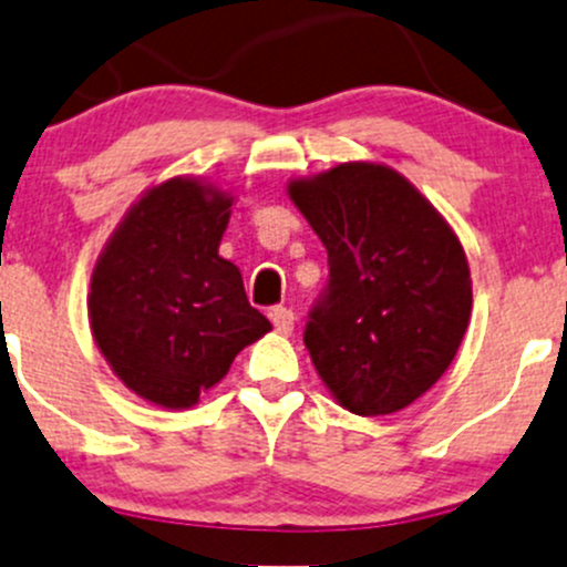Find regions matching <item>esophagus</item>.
<instances>
[{
    "mask_svg": "<svg viewBox=\"0 0 567 567\" xmlns=\"http://www.w3.org/2000/svg\"><path fill=\"white\" fill-rule=\"evenodd\" d=\"M271 322H274V328H277V333H282V336L293 333V328H296L293 309H288V307L271 309Z\"/></svg>",
    "mask_w": 567,
    "mask_h": 567,
    "instance_id": "34e87169",
    "label": "esophagus"
}]
</instances>
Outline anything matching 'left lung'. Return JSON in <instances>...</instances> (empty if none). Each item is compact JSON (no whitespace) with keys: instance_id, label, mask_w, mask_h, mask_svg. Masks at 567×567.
Returning a JSON list of instances; mask_svg holds the SVG:
<instances>
[{"instance_id":"left-lung-1","label":"left lung","mask_w":567,"mask_h":567,"mask_svg":"<svg viewBox=\"0 0 567 567\" xmlns=\"http://www.w3.org/2000/svg\"><path fill=\"white\" fill-rule=\"evenodd\" d=\"M288 193L331 266L303 331L317 374L352 414L401 412L450 369L468 328L463 245L384 164L350 161L293 179Z\"/></svg>"}]
</instances>
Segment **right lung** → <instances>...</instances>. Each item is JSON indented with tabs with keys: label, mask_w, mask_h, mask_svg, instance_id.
I'll list each match as a JSON object with an SVG mask.
<instances>
[{
	"label": "right lung",
	"mask_w": 567,
	"mask_h": 567,
	"mask_svg": "<svg viewBox=\"0 0 567 567\" xmlns=\"http://www.w3.org/2000/svg\"><path fill=\"white\" fill-rule=\"evenodd\" d=\"M231 204L198 177L166 179L142 193L93 266L96 347L132 393L161 409L196 406L271 331L239 269L217 255Z\"/></svg>",
	"instance_id": "1"
}]
</instances>
